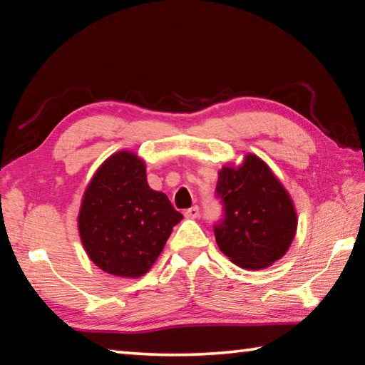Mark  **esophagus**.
I'll use <instances>...</instances> for the list:
<instances>
[{
  "label": "esophagus",
  "instance_id": "34e87169",
  "mask_svg": "<svg viewBox=\"0 0 365 365\" xmlns=\"http://www.w3.org/2000/svg\"><path fill=\"white\" fill-rule=\"evenodd\" d=\"M199 207L197 205H195V207H191V208H188V210H185V216H187V218H191V220H195V218H197L199 216Z\"/></svg>",
  "mask_w": 365,
  "mask_h": 365
}]
</instances>
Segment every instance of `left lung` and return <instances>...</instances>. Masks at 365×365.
Wrapping results in <instances>:
<instances>
[{
    "instance_id": "obj_1",
    "label": "left lung",
    "mask_w": 365,
    "mask_h": 365,
    "mask_svg": "<svg viewBox=\"0 0 365 365\" xmlns=\"http://www.w3.org/2000/svg\"><path fill=\"white\" fill-rule=\"evenodd\" d=\"M216 197L224 215L213 227L215 238L235 265L267 268L289 250L297 212L289 192L259 157L246 155L240 168H222Z\"/></svg>"
}]
</instances>
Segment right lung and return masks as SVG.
Here are the masks:
<instances>
[{
  "label": "right lung",
  "instance_id": "obj_1",
  "mask_svg": "<svg viewBox=\"0 0 365 365\" xmlns=\"http://www.w3.org/2000/svg\"><path fill=\"white\" fill-rule=\"evenodd\" d=\"M183 218L165 192L153 191L145 165L131 152L111 155L83 196L78 230L89 259L105 273L139 277L150 269Z\"/></svg>",
  "mask_w": 365,
  "mask_h": 365
}]
</instances>
